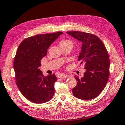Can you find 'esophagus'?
Returning a JSON list of instances; mask_svg holds the SVG:
<instances>
[{
  "instance_id": "esophagus-1",
  "label": "esophagus",
  "mask_w": 125,
  "mask_h": 125,
  "mask_svg": "<svg viewBox=\"0 0 125 125\" xmlns=\"http://www.w3.org/2000/svg\"><path fill=\"white\" fill-rule=\"evenodd\" d=\"M68 77H69L68 75H64V74H61L60 75V78L61 79H65L67 78Z\"/></svg>"
}]
</instances>
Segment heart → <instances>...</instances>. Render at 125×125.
Masks as SVG:
<instances>
[{"instance_id":"heart-1","label":"heart","mask_w":125,"mask_h":125,"mask_svg":"<svg viewBox=\"0 0 125 125\" xmlns=\"http://www.w3.org/2000/svg\"><path fill=\"white\" fill-rule=\"evenodd\" d=\"M60 46H63V45H70L73 46V42L71 40L65 39V40H63L61 41L60 43Z\"/></svg>"}]
</instances>
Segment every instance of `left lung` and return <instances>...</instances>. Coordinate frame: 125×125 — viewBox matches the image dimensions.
<instances>
[{
	"instance_id": "8db88e82",
	"label": "left lung",
	"mask_w": 125,
	"mask_h": 125,
	"mask_svg": "<svg viewBox=\"0 0 125 125\" xmlns=\"http://www.w3.org/2000/svg\"><path fill=\"white\" fill-rule=\"evenodd\" d=\"M67 33L82 43L78 61L80 65L84 64L86 69L80 79L75 76L77 85L73 88V94L83 100L94 99L103 90L109 76L108 52L96 35L79 31H67Z\"/></svg>"
}]
</instances>
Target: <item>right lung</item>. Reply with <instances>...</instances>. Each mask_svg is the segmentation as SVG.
<instances>
[{
  "label": "right lung",
  "instance_id": "right-lung-1",
  "mask_svg": "<svg viewBox=\"0 0 125 125\" xmlns=\"http://www.w3.org/2000/svg\"><path fill=\"white\" fill-rule=\"evenodd\" d=\"M58 32L27 38L20 44L13 62L16 85L23 96L33 103L49 101L55 93V74L43 75L39 67L51 44L62 34Z\"/></svg>",
  "mask_w": 125,
  "mask_h": 125
}]
</instances>
